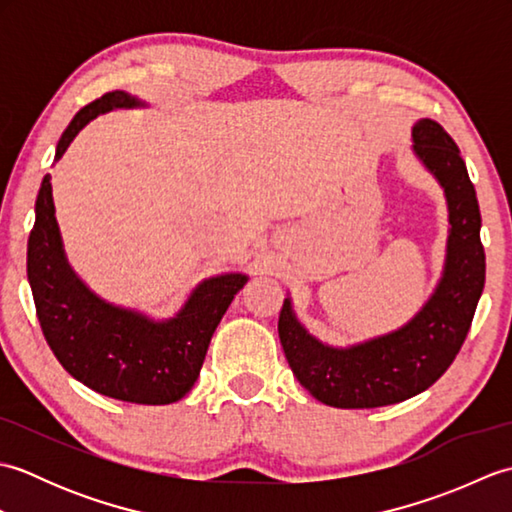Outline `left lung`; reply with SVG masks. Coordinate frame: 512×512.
<instances>
[{
	"label": "left lung",
	"mask_w": 512,
	"mask_h": 512,
	"mask_svg": "<svg viewBox=\"0 0 512 512\" xmlns=\"http://www.w3.org/2000/svg\"><path fill=\"white\" fill-rule=\"evenodd\" d=\"M413 154L440 182L449 206L447 259L436 290L402 328L350 347H332L303 328L292 301L279 312V341L299 383L323 405L374 409L429 389L447 372L471 330L486 257L480 204L458 145L431 118L411 129Z\"/></svg>",
	"instance_id": "obj_1"
}]
</instances>
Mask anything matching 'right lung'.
Instances as JSON below:
<instances>
[{"label": "right lung", "instance_id": "1", "mask_svg": "<svg viewBox=\"0 0 512 512\" xmlns=\"http://www.w3.org/2000/svg\"><path fill=\"white\" fill-rule=\"evenodd\" d=\"M143 105L121 90L85 105L61 134L54 160L99 114ZM28 281L43 336L65 372L103 396L136 405H169L198 380L217 323L248 277L224 273L200 281L176 317L165 321L107 303L68 264L48 173L28 237Z\"/></svg>", "mask_w": 512, "mask_h": 512}]
</instances>
